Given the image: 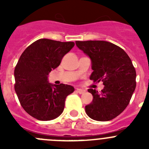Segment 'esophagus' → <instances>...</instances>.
Wrapping results in <instances>:
<instances>
[{"label": "esophagus", "instance_id": "34e87169", "mask_svg": "<svg viewBox=\"0 0 149 149\" xmlns=\"http://www.w3.org/2000/svg\"><path fill=\"white\" fill-rule=\"evenodd\" d=\"M76 90H77V93H80V94H83V93H85V92H86V90H85V89H80V88H77V89H76Z\"/></svg>", "mask_w": 149, "mask_h": 149}]
</instances>
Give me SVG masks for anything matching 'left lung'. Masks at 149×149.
I'll return each instance as SVG.
<instances>
[{
  "mask_svg": "<svg viewBox=\"0 0 149 149\" xmlns=\"http://www.w3.org/2000/svg\"><path fill=\"white\" fill-rule=\"evenodd\" d=\"M76 45L90 57V80L102 81L101 93L89 89L93 101L85 107L86 114L96 121L112 120L128 105L136 88V70L126 52L106 41H76Z\"/></svg>",
  "mask_w": 149,
  "mask_h": 149,
  "instance_id": "obj_1",
  "label": "left lung"
}]
</instances>
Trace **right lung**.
Returning <instances> with one entry per match:
<instances>
[{
    "mask_svg": "<svg viewBox=\"0 0 149 149\" xmlns=\"http://www.w3.org/2000/svg\"><path fill=\"white\" fill-rule=\"evenodd\" d=\"M74 46L73 42L40 39L21 55L14 71L15 90L24 110L35 119H56L64 110L66 97L74 90L70 85L48 81L49 72L60 65Z\"/></svg>",
    "mask_w": 149,
    "mask_h": 149,
    "instance_id": "obj_1",
    "label": "right lung"
}]
</instances>
